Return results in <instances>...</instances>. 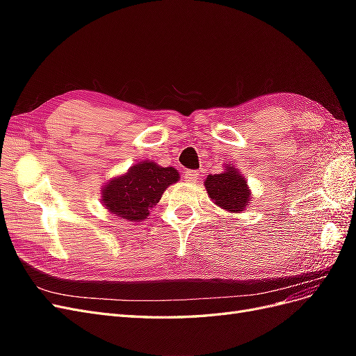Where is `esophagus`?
Returning <instances> with one entry per match:
<instances>
[{
  "label": "esophagus",
  "instance_id": "esophagus-1",
  "mask_svg": "<svg viewBox=\"0 0 356 356\" xmlns=\"http://www.w3.org/2000/svg\"><path fill=\"white\" fill-rule=\"evenodd\" d=\"M197 179H199V174L196 170H187L184 174V181L188 182V184H195Z\"/></svg>",
  "mask_w": 356,
  "mask_h": 356
}]
</instances>
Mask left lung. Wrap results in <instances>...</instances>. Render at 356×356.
Listing matches in <instances>:
<instances>
[{
	"mask_svg": "<svg viewBox=\"0 0 356 356\" xmlns=\"http://www.w3.org/2000/svg\"><path fill=\"white\" fill-rule=\"evenodd\" d=\"M204 188L209 199L221 209L232 213H241L250 204L252 195L246 179L233 165H225L224 172L217 175H208L204 179Z\"/></svg>",
	"mask_w": 356,
	"mask_h": 356,
	"instance_id": "8db88e82",
	"label": "left lung"
}]
</instances>
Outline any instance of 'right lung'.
I'll return each mask as SVG.
<instances>
[{"label":"right lung","instance_id":"right-lung-1","mask_svg":"<svg viewBox=\"0 0 356 356\" xmlns=\"http://www.w3.org/2000/svg\"><path fill=\"white\" fill-rule=\"evenodd\" d=\"M178 179L179 172L174 166L163 168L153 160H144L106 182L101 200L105 209L117 217L139 222L148 217L165 190Z\"/></svg>","mask_w":356,"mask_h":356}]
</instances>
